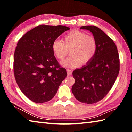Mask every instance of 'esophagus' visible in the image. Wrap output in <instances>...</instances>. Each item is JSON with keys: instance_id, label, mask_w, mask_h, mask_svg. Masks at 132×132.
<instances>
[{"instance_id": "obj_1", "label": "esophagus", "mask_w": 132, "mask_h": 132, "mask_svg": "<svg viewBox=\"0 0 132 132\" xmlns=\"http://www.w3.org/2000/svg\"><path fill=\"white\" fill-rule=\"evenodd\" d=\"M67 71V74H68V76H70L71 74H72V70H71V69H68L66 70Z\"/></svg>"}]
</instances>
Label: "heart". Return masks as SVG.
Returning <instances> with one entry per match:
<instances>
[{
    "label": "heart",
    "instance_id": "obj_1",
    "mask_svg": "<svg viewBox=\"0 0 132 132\" xmlns=\"http://www.w3.org/2000/svg\"><path fill=\"white\" fill-rule=\"evenodd\" d=\"M70 56L62 64L66 68H74L80 63H88L94 57L97 51L96 39L86 32L75 30L70 31L63 38V42L55 39L52 42V50L56 57L63 60L68 55Z\"/></svg>",
    "mask_w": 132,
    "mask_h": 132
}]
</instances>
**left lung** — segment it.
Instances as JSON below:
<instances>
[{"label": "left lung", "instance_id": "1", "mask_svg": "<svg viewBox=\"0 0 132 132\" xmlns=\"http://www.w3.org/2000/svg\"><path fill=\"white\" fill-rule=\"evenodd\" d=\"M80 29L93 33L97 51L86 66L73 71L75 82L71 91L80 102L94 104L103 99L115 83L120 69L119 54L115 42L101 29L94 26Z\"/></svg>", "mask_w": 132, "mask_h": 132}]
</instances>
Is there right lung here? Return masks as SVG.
<instances>
[{
  "mask_svg": "<svg viewBox=\"0 0 132 132\" xmlns=\"http://www.w3.org/2000/svg\"><path fill=\"white\" fill-rule=\"evenodd\" d=\"M70 28L39 25L18 41L14 54V75L20 89L36 103L50 101L67 76L52 50L54 40Z\"/></svg>",
  "mask_w": 132,
  "mask_h": 132,
  "instance_id": "right-lung-1",
  "label": "right lung"
}]
</instances>
